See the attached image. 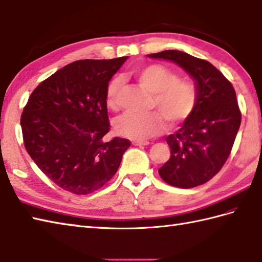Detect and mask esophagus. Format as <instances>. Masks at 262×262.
<instances>
[{
	"instance_id": "esophagus-1",
	"label": "esophagus",
	"mask_w": 262,
	"mask_h": 262,
	"mask_svg": "<svg viewBox=\"0 0 262 262\" xmlns=\"http://www.w3.org/2000/svg\"><path fill=\"white\" fill-rule=\"evenodd\" d=\"M133 144L136 146H145V145H148L149 142L148 141H135V142H133Z\"/></svg>"
}]
</instances>
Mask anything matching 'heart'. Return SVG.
Segmentation results:
<instances>
[{"label":"heart","mask_w":262,"mask_h":262,"mask_svg":"<svg viewBox=\"0 0 262 262\" xmlns=\"http://www.w3.org/2000/svg\"><path fill=\"white\" fill-rule=\"evenodd\" d=\"M140 84L152 92V104L158 111L145 115L127 113L116 121V132L134 141H145L157 136L164 129L163 117L169 125L174 126L185 121L197 107L198 92L191 82L178 76L162 65L152 64L134 71ZM121 79H111L105 91V102L110 109L118 107V93Z\"/></svg>","instance_id":"b5f03b06"}]
</instances>
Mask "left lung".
<instances>
[{
	"label": "left lung",
	"instance_id": "obj_1",
	"mask_svg": "<svg viewBox=\"0 0 262 262\" xmlns=\"http://www.w3.org/2000/svg\"><path fill=\"white\" fill-rule=\"evenodd\" d=\"M172 60L196 81L197 107L174 134L165 138L170 159L159 174L170 186L193 188L223 168L241 125V111L231 82L205 59L180 51L148 55Z\"/></svg>",
	"mask_w": 262,
	"mask_h": 262
}]
</instances>
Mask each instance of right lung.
<instances>
[{
    "mask_svg": "<svg viewBox=\"0 0 262 262\" xmlns=\"http://www.w3.org/2000/svg\"><path fill=\"white\" fill-rule=\"evenodd\" d=\"M127 56L81 59L43 80L21 115L24 144L54 183L74 194L102 188L130 146L126 138L104 142L110 130L105 91Z\"/></svg>",
    "mask_w": 262,
    "mask_h": 262,
    "instance_id": "add662e5",
    "label": "right lung"
}]
</instances>
